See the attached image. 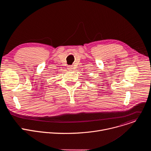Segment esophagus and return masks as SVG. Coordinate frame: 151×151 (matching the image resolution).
I'll return each instance as SVG.
<instances>
[{"label": "esophagus", "instance_id": "esophagus-1", "mask_svg": "<svg viewBox=\"0 0 151 151\" xmlns=\"http://www.w3.org/2000/svg\"><path fill=\"white\" fill-rule=\"evenodd\" d=\"M68 69L70 70H73V66H68Z\"/></svg>", "mask_w": 151, "mask_h": 151}]
</instances>
